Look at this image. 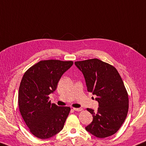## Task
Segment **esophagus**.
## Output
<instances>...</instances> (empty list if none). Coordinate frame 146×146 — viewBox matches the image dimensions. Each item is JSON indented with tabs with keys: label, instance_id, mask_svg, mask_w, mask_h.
<instances>
[{
	"label": "esophagus",
	"instance_id": "esophagus-1",
	"mask_svg": "<svg viewBox=\"0 0 146 146\" xmlns=\"http://www.w3.org/2000/svg\"><path fill=\"white\" fill-rule=\"evenodd\" d=\"M73 110L77 111V112H80V111H82L83 109L82 108H73Z\"/></svg>",
	"mask_w": 146,
	"mask_h": 146
}]
</instances>
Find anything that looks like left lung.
I'll return each mask as SVG.
<instances>
[{
	"label": "left lung",
	"mask_w": 146,
	"mask_h": 146,
	"mask_svg": "<svg viewBox=\"0 0 146 146\" xmlns=\"http://www.w3.org/2000/svg\"><path fill=\"white\" fill-rule=\"evenodd\" d=\"M84 76L87 91L96 95L97 112L87 110L93 117L86 130L98 138L115 134L125 121L128 112V92L117 70L98 59L75 62Z\"/></svg>",
	"instance_id": "left-lung-1"
}]
</instances>
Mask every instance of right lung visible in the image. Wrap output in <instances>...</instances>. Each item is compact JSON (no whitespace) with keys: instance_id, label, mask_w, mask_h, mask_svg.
Wrapping results in <instances>:
<instances>
[{"instance_id":"right-lung-1","label":"right lung","mask_w":146,"mask_h":146,"mask_svg":"<svg viewBox=\"0 0 146 146\" xmlns=\"http://www.w3.org/2000/svg\"><path fill=\"white\" fill-rule=\"evenodd\" d=\"M73 64V61L41 60L23 76L18 92L20 112L29 130L39 139L52 137L64 127L71 108L52 104L48 95L55 91L62 75Z\"/></svg>"}]
</instances>
